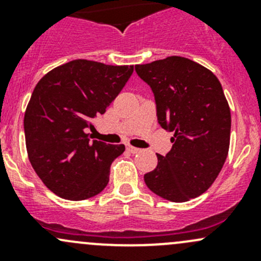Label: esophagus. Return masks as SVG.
Segmentation results:
<instances>
[{"label":"esophagus","mask_w":261,"mask_h":261,"mask_svg":"<svg viewBox=\"0 0 261 261\" xmlns=\"http://www.w3.org/2000/svg\"><path fill=\"white\" fill-rule=\"evenodd\" d=\"M127 150L131 152V154H138V152L141 151L140 149H138V147H134V146H131V145L127 146Z\"/></svg>","instance_id":"34e87169"}]
</instances>
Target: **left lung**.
<instances>
[{
  "label": "left lung",
  "mask_w": 261,
  "mask_h": 261,
  "mask_svg": "<svg viewBox=\"0 0 261 261\" xmlns=\"http://www.w3.org/2000/svg\"><path fill=\"white\" fill-rule=\"evenodd\" d=\"M154 93L158 122L174 134L172 150L158 154V165L144 175L147 188L162 198L186 202L215 181L228 154L231 112L222 86L203 65L168 57L135 65Z\"/></svg>",
  "instance_id": "1"
}]
</instances>
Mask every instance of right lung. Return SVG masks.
Here are the masks:
<instances>
[{
  "label": "right lung",
  "mask_w": 261,
  "mask_h": 261,
  "mask_svg": "<svg viewBox=\"0 0 261 261\" xmlns=\"http://www.w3.org/2000/svg\"><path fill=\"white\" fill-rule=\"evenodd\" d=\"M134 65L77 59L50 70L36 84L23 117L26 150L43 183L62 198L82 201L105 189L112 162L125 145L91 140L92 120L103 115Z\"/></svg>",
  "instance_id": "add662e5"
}]
</instances>
